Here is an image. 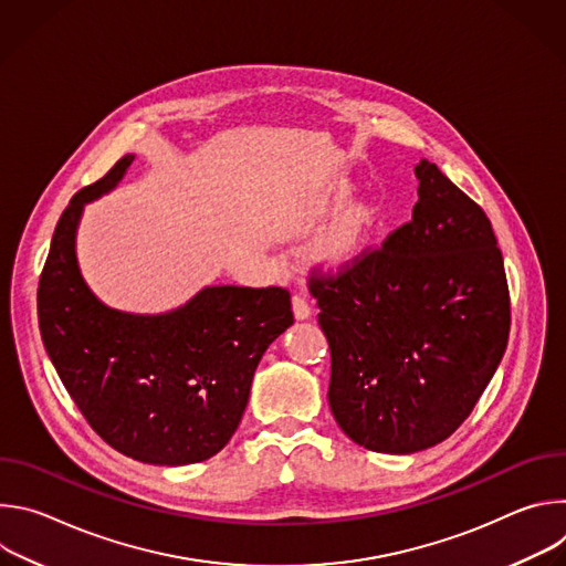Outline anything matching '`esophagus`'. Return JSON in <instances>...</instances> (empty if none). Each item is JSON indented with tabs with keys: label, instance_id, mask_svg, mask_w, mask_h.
Instances as JSON below:
<instances>
[{
	"label": "esophagus",
	"instance_id": "esophagus-1",
	"mask_svg": "<svg viewBox=\"0 0 566 566\" xmlns=\"http://www.w3.org/2000/svg\"><path fill=\"white\" fill-rule=\"evenodd\" d=\"M293 311H295V317H297V319L311 317L313 308H311V300H308L306 291H295V293H293Z\"/></svg>",
	"mask_w": 566,
	"mask_h": 566
}]
</instances>
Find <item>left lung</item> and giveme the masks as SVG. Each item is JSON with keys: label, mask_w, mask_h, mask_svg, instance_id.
I'll use <instances>...</instances> for the list:
<instances>
[{"label": "left lung", "mask_w": 566, "mask_h": 566, "mask_svg": "<svg viewBox=\"0 0 566 566\" xmlns=\"http://www.w3.org/2000/svg\"><path fill=\"white\" fill-rule=\"evenodd\" d=\"M378 249L308 275L332 349L329 406L374 452L410 454L472 412L509 345L511 295L491 219L434 164Z\"/></svg>", "instance_id": "1"}]
</instances>
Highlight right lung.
Here are the masks:
<instances>
[{"instance_id": "right-lung-1", "label": "right lung", "mask_w": 566, "mask_h": 566, "mask_svg": "<svg viewBox=\"0 0 566 566\" xmlns=\"http://www.w3.org/2000/svg\"><path fill=\"white\" fill-rule=\"evenodd\" d=\"M132 154L64 208L38 286L46 354L96 434L145 463L186 465L217 454L247 410L269 345L293 325L282 286H208L164 315L105 306L75 260L85 203L109 192Z\"/></svg>"}]
</instances>
